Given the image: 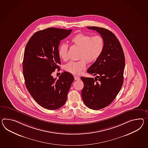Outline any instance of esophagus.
I'll use <instances>...</instances> for the list:
<instances>
[{
	"mask_svg": "<svg viewBox=\"0 0 148 148\" xmlns=\"http://www.w3.org/2000/svg\"><path fill=\"white\" fill-rule=\"evenodd\" d=\"M74 79L75 80H79V77L77 76H74Z\"/></svg>",
	"mask_w": 148,
	"mask_h": 148,
	"instance_id": "esophagus-1",
	"label": "esophagus"
}]
</instances>
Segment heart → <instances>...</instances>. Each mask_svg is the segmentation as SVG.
<instances>
[{"mask_svg": "<svg viewBox=\"0 0 148 148\" xmlns=\"http://www.w3.org/2000/svg\"><path fill=\"white\" fill-rule=\"evenodd\" d=\"M72 43L79 48V61H71L65 65L64 69L74 75H79L86 69L87 61L89 63L94 62L100 57L104 47V41L101 36L90 35L79 33L71 40ZM69 46L61 44L58 49V54L61 59L66 60L68 58Z\"/></svg>", "mask_w": 148, "mask_h": 148, "instance_id": "obj_1", "label": "heart"}]
</instances>
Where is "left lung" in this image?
I'll use <instances>...</instances> for the list:
<instances>
[{
    "mask_svg": "<svg viewBox=\"0 0 148 148\" xmlns=\"http://www.w3.org/2000/svg\"><path fill=\"white\" fill-rule=\"evenodd\" d=\"M103 37L104 47L100 57L87 70L94 78L81 77L84 83L82 97L88 108L101 110L110 104L120 91L123 82L125 58L115 35L108 29L88 27Z\"/></svg>",
    "mask_w": 148,
    "mask_h": 148,
    "instance_id": "left-lung-1",
    "label": "left lung"
}]
</instances>
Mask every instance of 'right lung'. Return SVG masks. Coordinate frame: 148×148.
<instances>
[{
    "label": "right lung",
    "mask_w": 148,
    "mask_h": 148,
    "mask_svg": "<svg viewBox=\"0 0 148 148\" xmlns=\"http://www.w3.org/2000/svg\"><path fill=\"white\" fill-rule=\"evenodd\" d=\"M72 30L49 28L35 33L25 47L23 73L25 86L36 102L50 110L65 104L74 77L64 72L59 79L52 73L61 64L58 47Z\"/></svg>",
    "instance_id": "add662e5"
}]
</instances>
